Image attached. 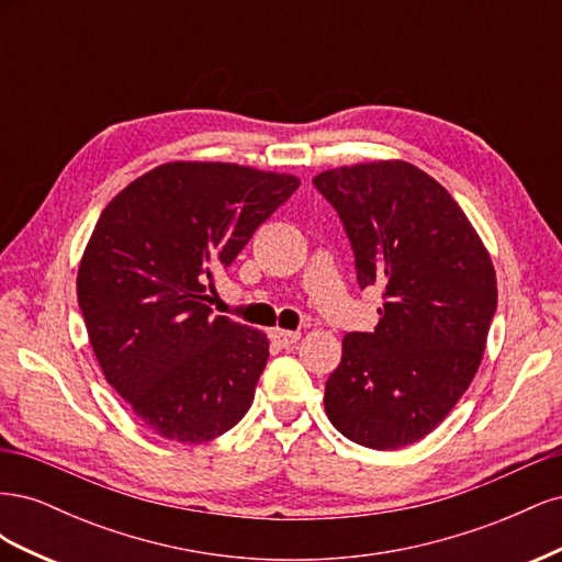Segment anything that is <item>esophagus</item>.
Returning <instances> with one entry per match:
<instances>
[{"instance_id": "34e87169", "label": "esophagus", "mask_w": 562, "mask_h": 562, "mask_svg": "<svg viewBox=\"0 0 562 562\" xmlns=\"http://www.w3.org/2000/svg\"><path fill=\"white\" fill-rule=\"evenodd\" d=\"M271 339H274V342L279 345V347H283V349H288V347H293L297 339H300V333L297 330H271V335H269Z\"/></svg>"}]
</instances>
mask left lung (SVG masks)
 <instances>
[{
    "label": "left lung",
    "instance_id": "left-lung-1",
    "mask_svg": "<svg viewBox=\"0 0 562 562\" xmlns=\"http://www.w3.org/2000/svg\"><path fill=\"white\" fill-rule=\"evenodd\" d=\"M342 220L361 291H382L372 333H347L326 382L333 427L372 450L431 434L481 366L497 279L464 211L407 161L342 166L314 178Z\"/></svg>",
    "mask_w": 562,
    "mask_h": 562
}]
</instances>
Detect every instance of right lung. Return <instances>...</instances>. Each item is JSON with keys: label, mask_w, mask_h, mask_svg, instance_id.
I'll return each mask as SVG.
<instances>
[{"label": "right lung", "mask_w": 562, "mask_h": 562, "mask_svg": "<svg viewBox=\"0 0 562 562\" xmlns=\"http://www.w3.org/2000/svg\"><path fill=\"white\" fill-rule=\"evenodd\" d=\"M297 187L285 173L176 161L133 180L100 213L77 300L105 380L147 429L206 443L248 413L269 342L213 316L206 281Z\"/></svg>", "instance_id": "obj_1"}]
</instances>
